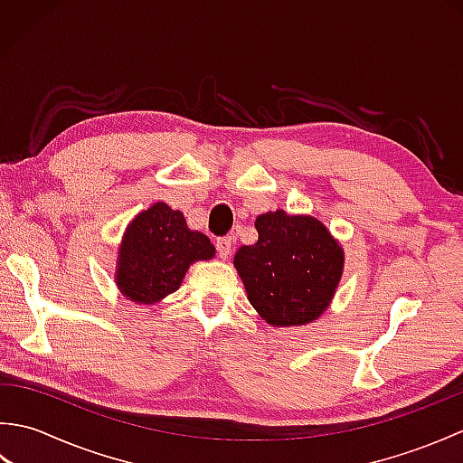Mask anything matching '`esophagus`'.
Wrapping results in <instances>:
<instances>
[{
    "mask_svg": "<svg viewBox=\"0 0 463 463\" xmlns=\"http://www.w3.org/2000/svg\"><path fill=\"white\" fill-rule=\"evenodd\" d=\"M232 247H234V241L231 237H222L216 241V250H219L221 259H229L232 254Z\"/></svg>",
    "mask_w": 463,
    "mask_h": 463,
    "instance_id": "1",
    "label": "esophagus"
}]
</instances>
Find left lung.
I'll return each mask as SVG.
<instances>
[{"label": "left lung", "instance_id": "left-lung-1", "mask_svg": "<svg viewBox=\"0 0 463 463\" xmlns=\"http://www.w3.org/2000/svg\"><path fill=\"white\" fill-rule=\"evenodd\" d=\"M257 244L241 247L234 269L249 302L272 328L320 318L336 294L344 249L322 221L277 209L257 216Z\"/></svg>", "mask_w": 463, "mask_h": 463}]
</instances>
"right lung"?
I'll list each match as a JSON object with an SVG mask.
<instances>
[{"label":"right lung","instance_id":"add662e5","mask_svg":"<svg viewBox=\"0 0 463 463\" xmlns=\"http://www.w3.org/2000/svg\"><path fill=\"white\" fill-rule=\"evenodd\" d=\"M214 247L191 231L181 211L155 203L127 224L117 249L115 284L127 300L153 307L181 287L196 260H211Z\"/></svg>","mask_w":463,"mask_h":463}]
</instances>
